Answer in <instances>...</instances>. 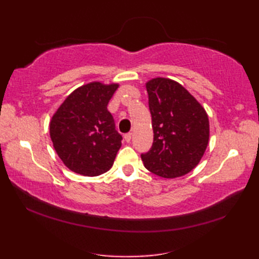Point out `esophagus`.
<instances>
[{
  "instance_id": "1",
  "label": "esophagus",
  "mask_w": 259,
  "mask_h": 259,
  "mask_svg": "<svg viewBox=\"0 0 259 259\" xmlns=\"http://www.w3.org/2000/svg\"><path fill=\"white\" fill-rule=\"evenodd\" d=\"M131 137H133V134H131V133H129V134H125V135H124V140H125L126 142H130V140H131Z\"/></svg>"
}]
</instances>
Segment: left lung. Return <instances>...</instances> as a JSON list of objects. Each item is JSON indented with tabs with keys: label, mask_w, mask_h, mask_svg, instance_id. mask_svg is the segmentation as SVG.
I'll return each mask as SVG.
<instances>
[{
	"label": "left lung",
	"mask_w": 259,
	"mask_h": 259,
	"mask_svg": "<svg viewBox=\"0 0 259 259\" xmlns=\"http://www.w3.org/2000/svg\"><path fill=\"white\" fill-rule=\"evenodd\" d=\"M153 144L141 159L150 172L177 178L190 172L202 158L209 140L205 109L178 82L156 78L147 82Z\"/></svg>",
	"instance_id": "8db88e82"
}]
</instances>
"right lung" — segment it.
I'll list each match as a JSON object with an SVG mask.
<instances>
[{
	"label": "right lung",
	"instance_id": "right-lung-1",
	"mask_svg": "<svg viewBox=\"0 0 259 259\" xmlns=\"http://www.w3.org/2000/svg\"><path fill=\"white\" fill-rule=\"evenodd\" d=\"M119 84L91 82L75 89L53 114L50 137L58 156L73 172L88 177L112 167L121 147L107 106Z\"/></svg>",
	"mask_w": 259,
	"mask_h": 259
}]
</instances>
